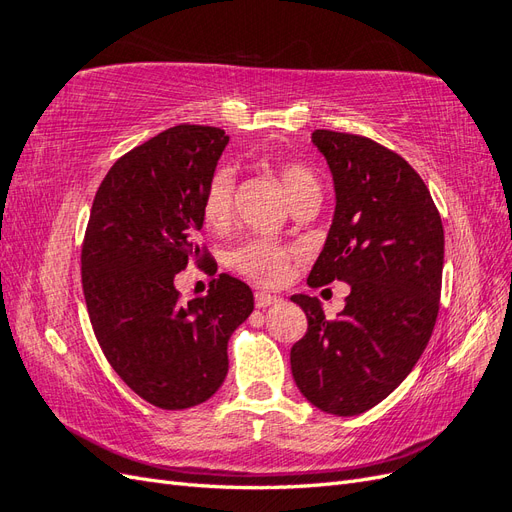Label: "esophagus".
I'll use <instances>...</instances> for the list:
<instances>
[{
	"instance_id": "34e87169",
	"label": "esophagus",
	"mask_w": 512,
	"mask_h": 512,
	"mask_svg": "<svg viewBox=\"0 0 512 512\" xmlns=\"http://www.w3.org/2000/svg\"><path fill=\"white\" fill-rule=\"evenodd\" d=\"M254 299H256V307H262V309L280 301V297H275V294H271V292H262V290H258L254 294Z\"/></svg>"
}]
</instances>
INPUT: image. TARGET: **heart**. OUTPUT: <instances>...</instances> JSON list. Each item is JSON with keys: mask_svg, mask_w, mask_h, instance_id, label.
<instances>
[{"mask_svg": "<svg viewBox=\"0 0 512 512\" xmlns=\"http://www.w3.org/2000/svg\"><path fill=\"white\" fill-rule=\"evenodd\" d=\"M273 168L292 205L305 198H320V183L309 166L301 162H277ZM232 200H235V173L228 166H220L211 175L203 196V218L211 230H224L230 224ZM294 254L297 250L290 245L252 239L232 254V265L262 284H280Z\"/></svg>", "mask_w": 512, "mask_h": 512, "instance_id": "obj_1", "label": "heart"}]
</instances>
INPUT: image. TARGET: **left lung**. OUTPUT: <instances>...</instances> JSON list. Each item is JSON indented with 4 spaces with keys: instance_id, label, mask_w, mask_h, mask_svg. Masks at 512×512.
<instances>
[{
    "instance_id": "obj_1",
    "label": "left lung",
    "mask_w": 512,
    "mask_h": 512,
    "mask_svg": "<svg viewBox=\"0 0 512 512\" xmlns=\"http://www.w3.org/2000/svg\"><path fill=\"white\" fill-rule=\"evenodd\" d=\"M335 213L307 277L346 282L329 320L316 297L292 294L307 333L290 350L292 378L316 408L354 416L389 397L421 359L440 309L444 228L425 181L395 151L365 136L316 130Z\"/></svg>"
}]
</instances>
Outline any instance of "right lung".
Instances as JSON below:
<instances>
[{
	"instance_id": "right-lung-1",
	"label": "right lung",
	"mask_w": 512,
	"mask_h": 512,
	"mask_svg": "<svg viewBox=\"0 0 512 512\" xmlns=\"http://www.w3.org/2000/svg\"><path fill=\"white\" fill-rule=\"evenodd\" d=\"M226 145L220 128H168L113 164L89 213L81 273L91 327L119 378L162 410L220 389L228 339L254 309L252 288L226 273L188 303L175 288L188 260H209L196 235Z\"/></svg>"
}]
</instances>
